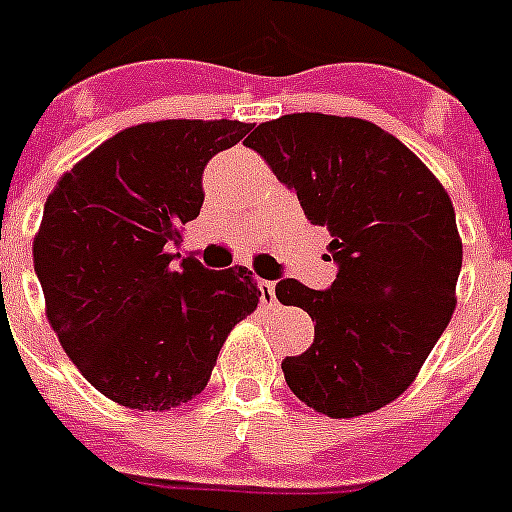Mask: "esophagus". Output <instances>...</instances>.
I'll return each mask as SVG.
<instances>
[{
  "mask_svg": "<svg viewBox=\"0 0 512 512\" xmlns=\"http://www.w3.org/2000/svg\"><path fill=\"white\" fill-rule=\"evenodd\" d=\"M259 291H261V301H264V304H274V301H276V284H274V281H261Z\"/></svg>",
  "mask_w": 512,
  "mask_h": 512,
  "instance_id": "obj_1",
  "label": "esophagus"
}]
</instances>
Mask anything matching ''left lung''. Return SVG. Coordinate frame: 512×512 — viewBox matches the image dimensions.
Here are the masks:
<instances>
[{"mask_svg":"<svg viewBox=\"0 0 512 512\" xmlns=\"http://www.w3.org/2000/svg\"><path fill=\"white\" fill-rule=\"evenodd\" d=\"M332 233V289L296 279L276 299L309 311L314 344L281 362L291 392L326 417H359L415 382L455 311L462 238L432 170L362 118L294 113L246 140Z\"/></svg>","mask_w":512,"mask_h":512,"instance_id":"left-lung-1","label":"left lung"}]
</instances>
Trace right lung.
<instances>
[{"label": "right lung", "mask_w": 512, "mask_h": 512, "mask_svg": "<svg viewBox=\"0 0 512 512\" xmlns=\"http://www.w3.org/2000/svg\"><path fill=\"white\" fill-rule=\"evenodd\" d=\"M251 130L238 120H160L120 130L72 165L34 236V271L62 349L130 410H173L203 392L233 326L259 306L243 266L173 264L203 206V168Z\"/></svg>", "instance_id": "1"}]
</instances>
